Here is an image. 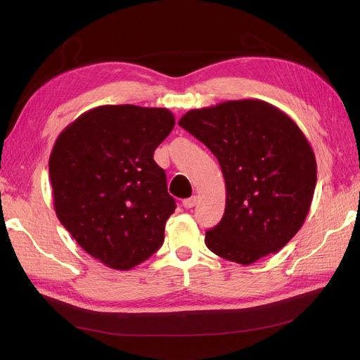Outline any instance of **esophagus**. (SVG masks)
Listing matches in <instances>:
<instances>
[{
  "instance_id": "34e87169",
  "label": "esophagus",
  "mask_w": 360,
  "mask_h": 360,
  "mask_svg": "<svg viewBox=\"0 0 360 360\" xmlns=\"http://www.w3.org/2000/svg\"><path fill=\"white\" fill-rule=\"evenodd\" d=\"M197 202H198L197 197H191V198L183 200V207H184V209H192V207L197 205Z\"/></svg>"
}]
</instances>
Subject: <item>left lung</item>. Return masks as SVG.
Wrapping results in <instances>:
<instances>
[{"label":"left lung","mask_w":360,"mask_h":360,"mask_svg":"<svg viewBox=\"0 0 360 360\" xmlns=\"http://www.w3.org/2000/svg\"><path fill=\"white\" fill-rule=\"evenodd\" d=\"M179 124L210 148L225 179V213L205 246L243 266L284 248L317 183L314 150L296 122L271 103L242 99L191 110Z\"/></svg>","instance_id":"1"}]
</instances>
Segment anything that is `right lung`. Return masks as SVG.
<instances>
[{
	"mask_svg": "<svg viewBox=\"0 0 360 360\" xmlns=\"http://www.w3.org/2000/svg\"><path fill=\"white\" fill-rule=\"evenodd\" d=\"M174 124L167 108L102 105L53 144V209L76 243L106 267L130 270L163 243L176 201L153 153Z\"/></svg>",
	"mask_w": 360,
	"mask_h": 360,
	"instance_id": "obj_1",
	"label": "right lung"
}]
</instances>
